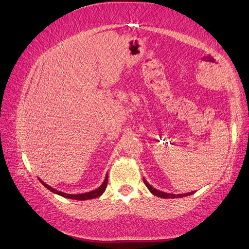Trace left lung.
<instances>
[{
	"mask_svg": "<svg viewBox=\"0 0 249 249\" xmlns=\"http://www.w3.org/2000/svg\"><path fill=\"white\" fill-rule=\"evenodd\" d=\"M143 183L145 184V186L148 188V190L152 192L154 195H156V196H158V197H162V198H178V197H184V196H188V195H191V194H193L195 192V191H192V192H188V193H184V194L166 193V192H163V191L155 189V188H153L152 186H150L147 183V180L144 178H143Z\"/></svg>",
	"mask_w": 249,
	"mask_h": 249,
	"instance_id": "obj_1",
	"label": "left lung"
}]
</instances>
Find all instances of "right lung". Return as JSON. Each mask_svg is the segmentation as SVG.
Segmentation results:
<instances>
[{
    "label": "right lung",
    "instance_id": "right-lung-1",
    "mask_svg": "<svg viewBox=\"0 0 249 249\" xmlns=\"http://www.w3.org/2000/svg\"><path fill=\"white\" fill-rule=\"evenodd\" d=\"M38 179L40 180V183L47 188V189H49L53 193H56V194L60 195V196L71 198V199H77V200H86V199H92V198H95V197H99L105 192V190H106V187H107V183H108V173H107L106 178H105V180L103 182V184L99 188H97V189L92 190L90 192H86V193H80V194H69V193L58 191L57 189H54L53 187H51L48 184L44 183L41 178H38Z\"/></svg>",
    "mask_w": 249,
    "mask_h": 249
}]
</instances>
